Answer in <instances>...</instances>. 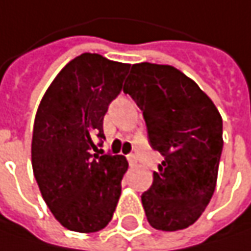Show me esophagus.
Listing matches in <instances>:
<instances>
[{
	"label": "esophagus",
	"instance_id": "34e87169",
	"mask_svg": "<svg viewBox=\"0 0 251 251\" xmlns=\"http://www.w3.org/2000/svg\"><path fill=\"white\" fill-rule=\"evenodd\" d=\"M127 162H129V165L130 167H133V165H136V156L133 155V153H130V155H127Z\"/></svg>",
	"mask_w": 251,
	"mask_h": 251
}]
</instances>
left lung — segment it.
<instances>
[{"instance_id": "obj_1", "label": "left lung", "mask_w": 251, "mask_h": 251, "mask_svg": "<svg viewBox=\"0 0 251 251\" xmlns=\"http://www.w3.org/2000/svg\"><path fill=\"white\" fill-rule=\"evenodd\" d=\"M124 92L144 113L152 149L164 156L141 197L149 224L162 231L187 228L216 190L223 119L198 84L172 66L133 64Z\"/></svg>"}]
</instances>
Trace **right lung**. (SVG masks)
<instances>
[{"instance_id": "obj_1", "label": "right lung", "mask_w": 251, "mask_h": 251, "mask_svg": "<svg viewBox=\"0 0 251 251\" xmlns=\"http://www.w3.org/2000/svg\"><path fill=\"white\" fill-rule=\"evenodd\" d=\"M130 64L96 53L67 63L35 115L31 164L41 195L58 223L77 233L104 228L118 205L127 161L93 153L103 118L121 93Z\"/></svg>"}]
</instances>
